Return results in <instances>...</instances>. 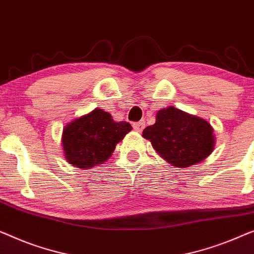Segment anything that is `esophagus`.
Returning <instances> with one entry per match:
<instances>
[{
	"label": "esophagus",
	"mask_w": 254,
	"mask_h": 254,
	"mask_svg": "<svg viewBox=\"0 0 254 254\" xmlns=\"http://www.w3.org/2000/svg\"><path fill=\"white\" fill-rule=\"evenodd\" d=\"M133 127H134V129L136 131H142L145 127V123H144V121H138V123H135L133 125Z\"/></svg>",
	"instance_id": "34e87169"
}]
</instances>
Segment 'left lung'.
Segmentation results:
<instances>
[{
    "mask_svg": "<svg viewBox=\"0 0 254 254\" xmlns=\"http://www.w3.org/2000/svg\"><path fill=\"white\" fill-rule=\"evenodd\" d=\"M159 156L176 167L203 161L214 148L213 129L207 121L170 106L158 111L156 123L143 130Z\"/></svg>",
    "mask_w": 254,
    "mask_h": 254,
    "instance_id": "8db88e82",
    "label": "left lung"
}]
</instances>
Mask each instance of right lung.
<instances>
[{
    "label": "right lung",
    "mask_w": 254,
    "mask_h": 254,
    "mask_svg": "<svg viewBox=\"0 0 254 254\" xmlns=\"http://www.w3.org/2000/svg\"><path fill=\"white\" fill-rule=\"evenodd\" d=\"M130 130V124L116 123L110 113L95 109L64 128L62 142L66 160L79 168L101 165L112 156L117 143Z\"/></svg>",
    "instance_id": "right-lung-1"
}]
</instances>
